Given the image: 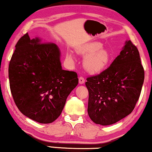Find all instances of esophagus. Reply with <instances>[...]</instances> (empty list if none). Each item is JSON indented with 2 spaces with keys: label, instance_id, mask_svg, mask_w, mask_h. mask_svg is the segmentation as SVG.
Masks as SVG:
<instances>
[{
  "label": "esophagus",
  "instance_id": "esophagus-1",
  "mask_svg": "<svg viewBox=\"0 0 152 152\" xmlns=\"http://www.w3.org/2000/svg\"><path fill=\"white\" fill-rule=\"evenodd\" d=\"M84 82H85L84 79L82 77H80L79 78V83H80V84H83L84 83Z\"/></svg>",
  "mask_w": 152,
  "mask_h": 152
}]
</instances>
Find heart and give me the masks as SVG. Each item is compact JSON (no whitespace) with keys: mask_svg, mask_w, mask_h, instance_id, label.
Masks as SVG:
<instances>
[{"mask_svg":"<svg viewBox=\"0 0 152 152\" xmlns=\"http://www.w3.org/2000/svg\"><path fill=\"white\" fill-rule=\"evenodd\" d=\"M77 53L86 57L83 61V67L91 75L100 73L111 61V54L107 49L103 48L102 45L98 42L83 45L77 49ZM66 58L70 63H74L75 57L72 52H67Z\"/></svg>","mask_w":152,"mask_h":152,"instance_id":"obj_1","label":"heart"}]
</instances>
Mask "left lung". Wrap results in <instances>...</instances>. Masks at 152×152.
Instances as JSON below:
<instances>
[{"mask_svg":"<svg viewBox=\"0 0 152 152\" xmlns=\"http://www.w3.org/2000/svg\"><path fill=\"white\" fill-rule=\"evenodd\" d=\"M145 79L140 54L130 40L120 55L100 74L86 79L88 113L95 124H114L132 113Z\"/></svg>","mask_w":152,"mask_h":152,"instance_id":"left-lung-1","label":"left lung"}]
</instances>
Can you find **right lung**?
Wrapping results in <instances>:
<instances>
[{
    "label": "right lung",
    "instance_id": "right-lung-1",
    "mask_svg": "<svg viewBox=\"0 0 152 152\" xmlns=\"http://www.w3.org/2000/svg\"><path fill=\"white\" fill-rule=\"evenodd\" d=\"M9 65L13 99L24 115L42 124L61 115L66 99L77 86L76 72L62 69L61 52L55 43L28 33L16 45Z\"/></svg>",
    "mask_w": 152,
    "mask_h": 152
}]
</instances>
